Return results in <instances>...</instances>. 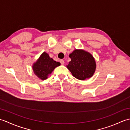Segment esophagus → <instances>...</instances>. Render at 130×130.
Instances as JSON below:
<instances>
[{"instance_id":"34e87169","label":"esophagus","mask_w":130,"mask_h":130,"mask_svg":"<svg viewBox=\"0 0 130 130\" xmlns=\"http://www.w3.org/2000/svg\"><path fill=\"white\" fill-rule=\"evenodd\" d=\"M60 62L61 63V65H63V64H64V63H65V61H64V60H60Z\"/></svg>"}]
</instances>
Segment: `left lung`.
I'll return each instance as SVG.
<instances>
[{
    "label": "left lung",
    "instance_id": "obj_1",
    "mask_svg": "<svg viewBox=\"0 0 130 130\" xmlns=\"http://www.w3.org/2000/svg\"><path fill=\"white\" fill-rule=\"evenodd\" d=\"M69 57L71 61L67 67L75 78L83 80L93 76L96 64L94 59L89 52L75 50Z\"/></svg>",
    "mask_w": 130,
    "mask_h": 130
}]
</instances>
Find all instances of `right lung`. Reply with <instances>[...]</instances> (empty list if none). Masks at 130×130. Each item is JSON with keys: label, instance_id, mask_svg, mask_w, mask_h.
Instances as JSON below:
<instances>
[{"label": "right lung", "instance_id": "obj_1", "mask_svg": "<svg viewBox=\"0 0 130 130\" xmlns=\"http://www.w3.org/2000/svg\"><path fill=\"white\" fill-rule=\"evenodd\" d=\"M60 65V63L54 61L49 55L44 52L41 55L36 62L33 66L34 73L38 78L42 80L47 78L48 74H50L55 68Z\"/></svg>", "mask_w": 130, "mask_h": 130}]
</instances>
